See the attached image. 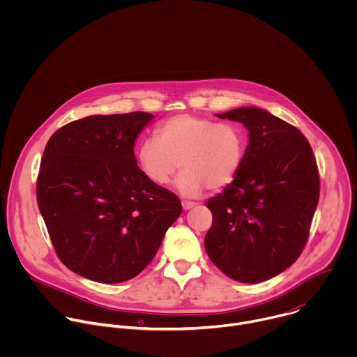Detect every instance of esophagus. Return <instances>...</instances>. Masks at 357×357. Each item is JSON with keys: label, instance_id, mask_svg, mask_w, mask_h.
Here are the masks:
<instances>
[{"label": "esophagus", "instance_id": "34e87169", "mask_svg": "<svg viewBox=\"0 0 357 357\" xmlns=\"http://www.w3.org/2000/svg\"><path fill=\"white\" fill-rule=\"evenodd\" d=\"M195 206H196L195 202H189V200H183V202H182L183 211H189V209H192V208H195Z\"/></svg>", "mask_w": 357, "mask_h": 357}]
</instances>
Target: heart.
<instances>
[{
	"label": "heart",
	"mask_w": 357,
	"mask_h": 357,
	"mask_svg": "<svg viewBox=\"0 0 357 357\" xmlns=\"http://www.w3.org/2000/svg\"><path fill=\"white\" fill-rule=\"evenodd\" d=\"M155 137L138 146L141 171L152 183L164 186L182 167L175 188L186 197L231 183L247 148V132L240 124L190 114L167 120L157 128Z\"/></svg>",
	"instance_id": "b5f03b06"
}]
</instances>
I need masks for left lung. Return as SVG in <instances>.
<instances>
[{
    "mask_svg": "<svg viewBox=\"0 0 357 357\" xmlns=\"http://www.w3.org/2000/svg\"><path fill=\"white\" fill-rule=\"evenodd\" d=\"M248 131L234 181L206 202L213 225L205 248L234 281H267L292 266L308 240L319 200V172L302 132L257 107L216 114Z\"/></svg>",
    "mask_w": 357,
    "mask_h": 357,
    "instance_id": "1",
    "label": "left lung"
}]
</instances>
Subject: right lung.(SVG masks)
I'll return each instance as SVG.
<instances>
[{
    "label": "right lung",
    "mask_w": 357,
    "mask_h": 357,
    "mask_svg": "<svg viewBox=\"0 0 357 357\" xmlns=\"http://www.w3.org/2000/svg\"><path fill=\"white\" fill-rule=\"evenodd\" d=\"M154 119L144 112L89 116L49 138L36 199L61 261L96 282L138 275L179 218L178 196L152 183L134 145Z\"/></svg>",
    "instance_id": "obj_1"
}]
</instances>
